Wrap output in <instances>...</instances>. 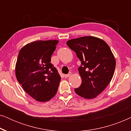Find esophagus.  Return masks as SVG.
Wrapping results in <instances>:
<instances>
[{"mask_svg":"<svg viewBox=\"0 0 131 131\" xmlns=\"http://www.w3.org/2000/svg\"><path fill=\"white\" fill-rule=\"evenodd\" d=\"M71 74H72V73H71V72H70L69 74H65L64 75V77H65L66 78H69V77H70L71 75Z\"/></svg>","mask_w":131,"mask_h":131,"instance_id":"34e87169","label":"esophagus"}]
</instances>
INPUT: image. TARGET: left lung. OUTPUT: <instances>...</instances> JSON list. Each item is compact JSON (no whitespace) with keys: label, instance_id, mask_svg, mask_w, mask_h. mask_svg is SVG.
I'll return each mask as SVG.
<instances>
[{"label":"left lung","instance_id":"1","mask_svg":"<svg viewBox=\"0 0 131 131\" xmlns=\"http://www.w3.org/2000/svg\"><path fill=\"white\" fill-rule=\"evenodd\" d=\"M67 45L81 61L79 73L82 84L74 89L86 99L95 98L104 90L113 76L116 60L110 47L103 40L93 36L68 40Z\"/></svg>","mask_w":131,"mask_h":131}]
</instances>
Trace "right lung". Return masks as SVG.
Wrapping results in <instances>:
<instances>
[{
    "label": "right lung",
    "instance_id": "right-lung-1",
    "mask_svg": "<svg viewBox=\"0 0 131 131\" xmlns=\"http://www.w3.org/2000/svg\"><path fill=\"white\" fill-rule=\"evenodd\" d=\"M58 43L57 40L33 42L19 52L16 78L24 90L37 101H49L58 90L61 77L51 63Z\"/></svg>",
    "mask_w": 131,
    "mask_h": 131
}]
</instances>
